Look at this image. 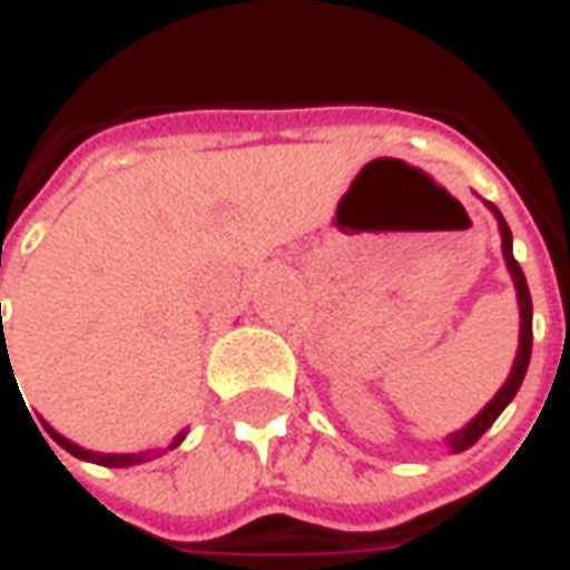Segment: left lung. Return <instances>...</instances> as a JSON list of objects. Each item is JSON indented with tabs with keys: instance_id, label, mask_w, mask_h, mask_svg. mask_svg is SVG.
Listing matches in <instances>:
<instances>
[{
	"instance_id": "left-lung-1",
	"label": "left lung",
	"mask_w": 570,
	"mask_h": 570,
	"mask_svg": "<svg viewBox=\"0 0 570 570\" xmlns=\"http://www.w3.org/2000/svg\"><path fill=\"white\" fill-rule=\"evenodd\" d=\"M489 210L494 213V219H498V228H501V249H503V262H507V272L513 277V286H515V302H519V347H515V360H513V370L507 375V382L501 384V391L491 396L485 409L479 412L476 419L464 424L461 430H454L445 436V445L452 449L454 454L464 452L470 449L473 442L485 433V430L498 421L503 409L513 403L515 391L522 387V379H525L528 372V360H531V293H528V284H525V274L519 268V262L513 259V235H510V225L503 223L501 210L489 204Z\"/></svg>"
}]
</instances>
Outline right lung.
Listing matches in <instances>:
<instances>
[{
    "label": "right lung",
    "instance_id": "obj_1",
    "mask_svg": "<svg viewBox=\"0 0 570 570\" xmlns=\"http://www.w3.org/2000/svg\"><path fill=\"white\" fill-rule=\"evenodd\" d=\"M2 308V305H0ZM0 333H2V323H0ZM8 357V347H6V333H2V351H0V363ZM11 363V360H8ZM45 424V421H42ZM45 430L51 433V440L60 445V449H67L69 454H76V458H81V461H91V464H100V466H134V464H142V461H151V458H158V452H140V454H104V452H91V449H81V445H76L72 440H67V436H60L51 424H45ZM188 430H179L174 436V442L167 445V449H176L179 442L186 440Z\"/></svg>",
    "mask_w": 570,
    "mask_h": 570
}]
</instances>
